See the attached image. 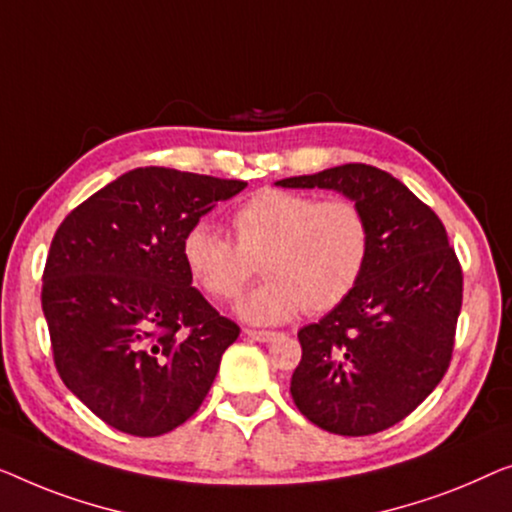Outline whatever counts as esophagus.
Instances as JSON below:
<instances>
[{"label": "esophagus", "instance_id": "obj_1", "mask_svg": "<svg viewBox=\"0 0 512 512\" xmlns=\"http://www.w3.org/2000/svg\"><path fill=\"white\" fill-rule=\"evenodd\" d=\"M246 336L253 338V341H259V343H271L276 341V338L280 336L278 331H259V329H246Z\"/></svg>", "mask_w": 512, "mask_h": 512}]
</instances>
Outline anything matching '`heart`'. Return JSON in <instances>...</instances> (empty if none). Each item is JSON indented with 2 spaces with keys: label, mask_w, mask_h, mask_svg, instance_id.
Returning a JSON list of instances; mask_svg holds the SVG:
<instances>
[{
  "label": "heart",
  "mask_w": 512,
  "mask_h": 512,
  "mask_svg": "<svg viewBox=\"0 0 512 512\" xmlns=\"http://www.w3.org/2000/svg\"><path fill=\"white\" fill-rule=\"evenodd\" d=\"M232 225L236 243L199 222L183 236L181 255L213 299L234 297L259 259L266 280L234 306L250 325H283L306 308L331 311L350 297L369 262V222L350 199L262 190L236 208Z\"/></svg>",
  "instance_id": "b5f03b06"
}]
</instances>
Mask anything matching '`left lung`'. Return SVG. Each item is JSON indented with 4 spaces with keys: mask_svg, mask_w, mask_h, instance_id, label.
<instances>
[{
    "mask_svg": "<svg viewBox=\"0 0 512 512\" xmlns=\"http://www.w3.org/2000/svg\"><path fill=\"white\" fill-rule=\"evenodd\" d=\"M334 190L366 215L371 253L350 297L299 329L292 399L338 436L378 434L420 406L450 366L462 311V269L443 222L397 178L343 164L276 181Z\"/></svg>",
    "mask_w": 512,
    "mask_h": 512,
    "instance_id": "1",
    "label": "left lung"
}]
</instances>
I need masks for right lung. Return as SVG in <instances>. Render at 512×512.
<instances>
[{"mask_svg": "<svg viewBox=\"0 0 512 512\" xmlns=\"http://www.w3.org/2000/svg\"><path fill=\"white\" fill-rule=\"evenodd\" d=\"M246 185L139 167L85 199L55 232L41 306L57 373L113 429L167 434L211 390L239 327L192 287L181 243Z\"/></svg>", "mask_w": 512, "mask_h": 512, "instance_id": "obj_1", "label": "right lung"}]
</instances>
